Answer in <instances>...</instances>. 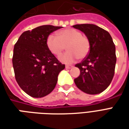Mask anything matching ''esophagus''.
<instances>
[{
	"label": "esophagus",
	"instance_id": "obj_1",
	"mask_svg": "<svg viewBox=\"0 0 129 129\" xmlns=\"http://www.w3.org/2000/svg\"><path fill=\"white\" fill-rule=\"evenodd\" d=\"M73 66H66V69H70V68H72Z\"/></svg>",
	"mask_w": 129,
	"mask_h": 129
}]
</instances>
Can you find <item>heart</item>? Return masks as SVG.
<instances>
[{
    "label": "heart",
    "instance_id": "obj_1",
    "mask_svg": "<svg viewBox=\"0 0 129 129\" xmlns=\"http://www.w3.org/2000/svg\"><path fill=\"white\" fill-rule=\"evenodd\" d=\"M58 37L50 34L46 40V44L51 53L59 56L65 50L68 52L59 57L64 63H73L77 59H83L88 54L90 49L89 39L80 31L73 28L62 29L57 32Z\"/></svg>",
    "mask_w": 129,
    "mask_h": 129
}]
</instances>
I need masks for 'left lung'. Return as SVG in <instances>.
Segmentation results:
<instances>
[{
	"instance_id": "obj_1",
	"label": "left lung",
	"mask_w": 129,
	"mask_h": 129,
	"mask_svg": "<svg viewBox=\"0 0 129 129\" xmlns=\"http://www.w3.org/2000/svg\"><path fill=\"white\" fill-rule=\"evenodd\" d=\"M83 32L89 39L90 49L84 60L75 65L80 75L75 79L79 89L90 95L105 90L115 74L116 63L115 45L107 31L93 24L73 25Z\"/></svg>"
}]
</instances>
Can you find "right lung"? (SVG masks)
I'll return each mask as SVG.
<instances>
[{
    "label": "right lung",
    "instance_id": "1",
    "mask_svg": "<svg viewBox=\"0 0 129 129\" xmlns=\"http://www.w3.org/2000/svg\"><path fill=\"white\" fill-rule=\"evenodd\" d=\"M61 27H37L21 34L14 48L12 64L16 80L21 88L32 97L50 94L56 86L59 73L65 65L48 50L46 40Z\"/></svg>",
    "mask_w": 129,
    "mask_h": 129
}]
</instances>
